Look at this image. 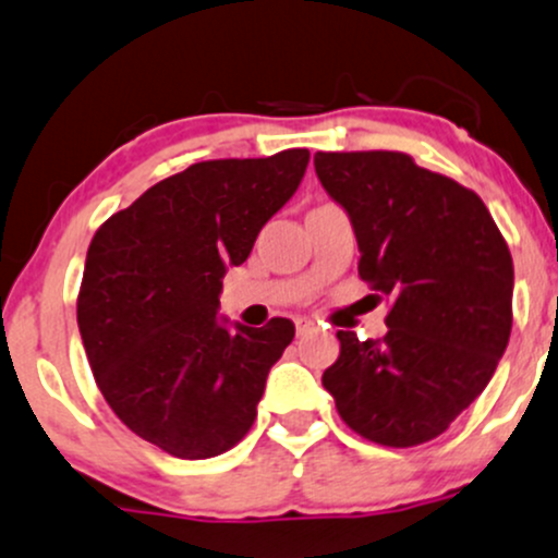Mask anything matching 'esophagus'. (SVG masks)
<instances>
[{
    "instance_id": "obj_1",
    "label": "esophagus",
    "mask_w": 558,
    "mask_h": 558,
    "mask_svg": "<svg viewBox=\"0 0 558 558\" xmlns=\"http://www.w3.org/2000/svg\"><path fill=\"white\" fill-rule=\"evenodd\" d=\"M296 333L299 336H304V333H310V330H315V323L310 320V317H296Z\"/></svg>"
}]
</instances>
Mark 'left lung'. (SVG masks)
<instances>
[{"label": "left lung", "instance_id": "left-lung-1", "mask_svg": "<svg viewBox=\"0 0 558 558\" xmlns=\"http://www.w3.org/2000/svg\"><path fill=\"white\" fill-rule=\"evenodd\" d=\"M320 185L352 222L360 278L391 296L384 339L339 330L323 387L349 428L387 448L439 437L511 336L513 262L474 190L395 150L315 153Z\"/></svg>", "mask_w": 558, "mask_h": 558}]
</instances>
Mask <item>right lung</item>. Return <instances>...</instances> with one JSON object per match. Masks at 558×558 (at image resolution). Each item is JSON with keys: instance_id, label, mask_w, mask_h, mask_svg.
I'll list each match as a JSON object with an SVG mask.
<instances>
[{"instance_id": "add662e5", "label": "right lung", "mask_w": 558, "mask_h": 558, "mask_svg": "<svg viewBox=\"0 0 558 558\" xmlns=\"http://www.w3.org/2000/svg\"><path fill=\"white\" fill-rule=\"evenodd\" d=\"M307 163V148L193 163L92 238L76 302L89 368L110 410L169 456L214 458L254 424L296 328L286 317L230 326L219 293Z\"/></svg>"}]
</instances>
